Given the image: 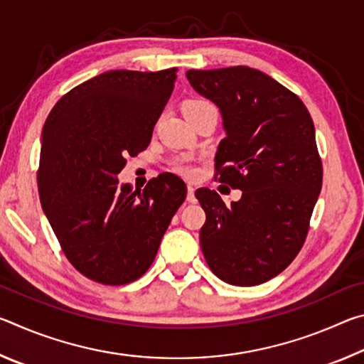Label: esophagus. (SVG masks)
Segmentation results:
<instances>
[{"label":"esophagus","instance_id":"1","mask_svg":"<svg viewBox=\"0 0 364 364\" xmlns=\"http://www.w3.org/2000/svg\"><path fill=\"white\" fill-rule=\"evenodd\" d=\"M194 191H196V186L194 184H188V202H196V196H194Z\"/></svg>","mask_w":364,"mask_h":364}]
</instances>
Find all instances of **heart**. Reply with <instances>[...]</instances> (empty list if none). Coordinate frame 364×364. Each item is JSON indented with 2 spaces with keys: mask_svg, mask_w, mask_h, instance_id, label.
Wrapping results in <instances>:
<instances>
[{
  "mask_svg": "<svg viewBox=\"0 0 364 364\" xmlns=\"http://www.w3.org/2000/svg\"><path fill=\"white\" fill-rule=\"evenodd\" d=\"M204 104H210V102L202 101V100H191V101H186V102H184L183 110H191V109L200 107V106H204ZM175 170L178 171V173L186 175V176H193V175L196 173L194 162H193V160H191L189 157H181V159H178L176 162H175Z\"/></svg>",
  "mask_w": 364,
  "mask_h": 364,
  "instance_id": "heart-1",
  "label": "heart"
}]
</instances>
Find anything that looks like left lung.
I'll return each mask as SVG.
<instances>
[{"label":"left lung","mask_w":364,"mask_h":364,"mask_svg":"<svg viewBox=\"0 0 364 364\" xmlns=\"http://www.w3.org/2000/svg\"><path fill=\"white\" fill-rule=\"evenodd\" d=\"M186 77L223 120L218 180L242 191L231 207L215 191H196L207 215L200 249L221 281L262 284L291 264L306 237L323 183L315 125L299 96L257 69L188 70Z\"/></svg>","instance_id":"8db88e82"}]
</instances>
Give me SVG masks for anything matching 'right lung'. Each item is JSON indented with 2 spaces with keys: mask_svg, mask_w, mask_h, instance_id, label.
Masks as SVG:
<instances>
[{
  "mask_svg": "<svg viewBox=\"0 0 364 364\" xmlns=\"http://www.w3.org/2000/svg\"><path fill=\"white\" fill-rule=\"evenodd\" d=\"M175 80L176 69L104 72L60 97L43 127L41 207L69 262L101 284L141 278L186 199L176 175L143 193L117 178L125 157L149 146Z\"/></svg>",
  "mask_w": 364,
  "mask_h": 364,
  "instance_id": "add662e5",
  "label": "right lung"
}]
</instances>
